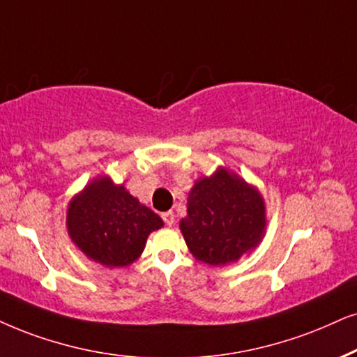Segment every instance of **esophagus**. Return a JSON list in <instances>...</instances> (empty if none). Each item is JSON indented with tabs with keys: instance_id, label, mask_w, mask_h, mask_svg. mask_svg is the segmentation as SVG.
I'll use <instances>...</instances> for the list:
<instances>
[{
	"instance_id": "34e87169",
	"label": "esophagus",
	"mask_w": 357,
	"mask_h": 357,
	"mask_svg": "<svg viewBox=\"0 0 357 357\" xmlns=\"http://www.w3.org/2000/svg\"><path fill=\"white\" fill-rule=\"evenodd\" d=\"M161 218H163L165 224L169 225V227H171V225L174 224V218H176V215H174L173 211H168V212H163V214H161Z\"/></svg>"
}]
</instances>
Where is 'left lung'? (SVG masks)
Returning a JSON list of instances; mask_svg holds the SVG:
<instances>
[{"label": "left lung", "instance_id": "1", "mask_svg": "<svg viewBox=\"0 0 357 357\" xmlns=\"http://www.w3.org/2000/svg\"><path fill=\"white\" fill-rule=\"evenodd\" d=\"M265 225V202L259 189L232 171L218 168L212 176L197 179L189 191L188 215L179 229L196 260L218 267L254 250Z\"/></svg>", "mask_w": 357, "mask_h": 357}]
</instances>
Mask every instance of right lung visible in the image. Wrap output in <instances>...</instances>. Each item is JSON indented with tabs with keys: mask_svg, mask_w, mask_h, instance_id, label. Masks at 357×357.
<instances>
[{
	"mask_svg": "<svg viewBox=\"0 0 357 357\" xmlns=\"http://www.w3.org/2000/svg\"><path fill=\"white\" fill-rule=\"evenodd\" d=\"M72 242L103 267H128L145 250L148 236L163 220L108 176L96 178L75 194L67 209Z\"/></svg>",
	"mask_w": 357,
	"mask_h": 357,
	"instance_id": "add662e5",
	"label": "right lung"
}]
</instances>
